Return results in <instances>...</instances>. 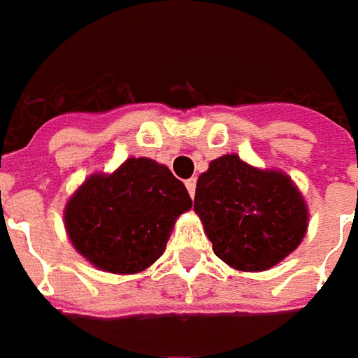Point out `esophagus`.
Returning a JSON list of instances; mask_svg holds the SVG:
<instances>
[{
	"mask_svg": "<svg viewBox=\"0 0 358 358\" xmlns=\"http://www.w3.org/2000/svg\"><path fill=\"white\" fill-rule=\"evenodd\" d=\"M185 187H187L189 195L195 196V189H196V179H195V177H193V179H187V181H185Z\"/></svg>",
	"mask_w": 358,
	"mask_h": 358,
	"instance_id": "esophagus-1",
	"label": "esophagus"
}]
</instances>
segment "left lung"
<instances>
[{"label":"left lung","instance_id":"1","mask_svg":"<svg viewBox=\"0 0 358 358\" xmlns=\"http://www.w3.org/2000/svg\"><path fill=\"white\" fill-rule=\"evenodd\" d=\"M195 213L213 250L241 272H264L296 250L308 230V205L292 177L256 169L236 153L199 175Z\"/></svg>","mask_w":358,"mask_h":358}]
</instances>
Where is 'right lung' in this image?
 I'll return each mask as SVG.
<instances>
[{
	"label": "right lung",
	"instance_id": "1",
	"mask_svg": "<svg viewBox=\"0 0 358 358\" xmlns=\"http://www.w3.org/2000/svg\"><path fill=\"white\" fill-rule=\"evenodd\" d=\"M193 207L185 185L162 163L129 157L114 173H94L64 207L76 252L98 270L138 274L165 250L175 220Z\"/></svg>",
	"mask_w": 358,
	"mask_h": 358
}]
</instances>
